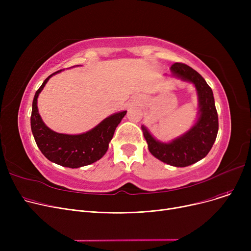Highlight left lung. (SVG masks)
<instances>
[{
  "label": "left lung",
  "mask_w": 251,
  "mask_h": 251,
  "mask_svg": "<svg viewBox=\"0 0 251 251\" xmlns=\"http://www.w3.org/2000/svg\"><path fill=\"white\" fill-rule=\"evenodd\" d=\"M170 70L173 76L194 84L199 96V119L186 133L168 143L156 140L144 126L141 129L149 151L156 159L174 167H187L203 159L213 148L219 130L218 113L213 90L199 72L183 63L173 64Z\"/></svg>",
  "instance_id": "left-lung-1"
}]
</instances>
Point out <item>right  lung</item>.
Listing matches in <instances>:
<instances>
[{
    "label": "right lung",
    "mask_w": 251,
    "mask_h": 251,
    "mask_svg": "<svg viewBox=\"0 0 251 251\" xmlns=\"http://www.w3.org/2000/svg\"><path fill=\"white\" fill-rule=\"evenodd\" d=\"M61 71L50 74L36 90L32 101L30 124L37 147L47 159L60 166L74 169L90 165L101 159L109 149L116 127L127 111L109 116L98 126L82 134L70 135L52 131L43 122L41 115L38 114L37 98L49 79Z\"/></svg>",
    "instance_id": "1"
}]
</instances>
